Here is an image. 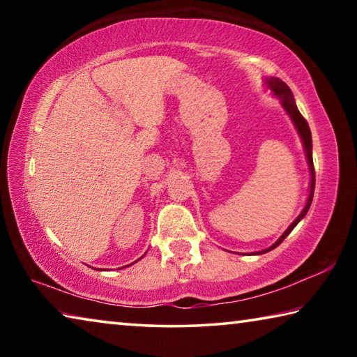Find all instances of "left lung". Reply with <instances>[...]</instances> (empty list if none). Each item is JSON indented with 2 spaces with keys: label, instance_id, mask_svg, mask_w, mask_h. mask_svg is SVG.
Instances as JSON below:
<instances>
[{
  "label": "left lung",
  "instance_id": "8db88e82",
  "mask_svg": "<svg viewBox=\"0 0 357 357\" xmlns=\"http://www.w3.org/2000/svg\"><path fill=\"white\" fill-rule=\"evenodd\" d=\"M266 83H268V86H269L271 89H273L274 94L279 96L280 100H282V105L285 107V110L288 112L289 116H291L293 123H294V126H296V129H298L299 135H301V138H302V142H304V149H305V153H307V160H309L310 174H312V181H310V195H309V198H307L305 208L302 209V213L299 214L298 219H296V220L291 223V225H289V227L287 228V231L282 234L280 239L277 241V243H275L274 245H271L269 249L263 250V252H269V250L275 249V247L279 245V244L282 243V241L285 239V238L288 236V234L293 231V228H294L296 225H298V223L301 222V219H304L305 214H307V211H309L310 204H312V200H313V192H315V167H313V159H312V134H310V128H309V124H307L305 118L302 116V114L299 113L298 107H296V102H294L291 89H289L288 84H287L285 82H282L280 78H269V80L266 82Z\"/></svg>",
  "mask_w": 357,
  "mask_h": 357
}]
</instances>
